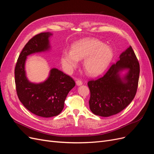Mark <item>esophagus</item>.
<instances>
[{
  "mask_svg": "<svg viewBox=\"0 0 154 154\" xmlns=\"http://www.w3.org/2000/svg\"><path fill=\"white\" fill-rule=\"evenodd\" d=\"M76 83L78 86H79V85H82L83 84V82L81 80H77L76 82Z\"/></svg>",
  "mask_w": 154,
  "mask_h": 154,
  "instance_id": "1",
  "label": "esophagus"
}]
</instances>
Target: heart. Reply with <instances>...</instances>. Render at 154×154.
<instances>
[{
    "label": "heart",
    "mask_w": 154,
    "mask_h": 154,
    "mask_svg": "<svg viewBox=\"0 0 154 154\" xmlns=\"http://www.w3.org/2000/svg\"><path fill=\"white\" fill-rule=\"evenodd\" d=\"M113 57V51L109 45L96 39H85L72 46V51L63 50L61 61L67 72L76 68L79 60L84 59L83 67L90 76L103 73Z\"/></svg>",
    "instance_id": "heart-1"
}]
</instances>
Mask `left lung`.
Here are the masks:
<instances>
[{
    "label": "left lung",
    "instance_id": "left-lung-1",
    "mask_svg": "<svg viewBox=\"0 0 154 154\" xmlns=\"http://www.w3.org/2000/svg\"><path fill=\"white\" fill-rule=\"evenodd\" d=\"M119 59L103 77L88 82L91 92L89 107L95 115L109 117L118 114L136 96L140 67L131 46L121 54ZM126 69L128 72L122 78L120 72Z\"/></svg>",
    "mask_w": 154,
    "mask_h": 154
}]
</instances>
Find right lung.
<instances>
[{"mask_svg":"<svg viewBox=\"0 0 154 154\" xmlns=\"http://www.w3.org/2000/svg\"><path fill=\"white\" fill-rule=\"evenodd\" d=\"M52 33L41 32L31 38L18 57L15 69V81L18 99L31 112L44 118L58 115L64 107L69 91L75 86L73 79L58 69L50 71L45 82H30L26 77L25 63L27 56L50 49L49 38Z\"/></svg>","mask_w":154,"mask_h":154,"instance_id":"right-lung-1","label":"right lung"}]
</instances>
